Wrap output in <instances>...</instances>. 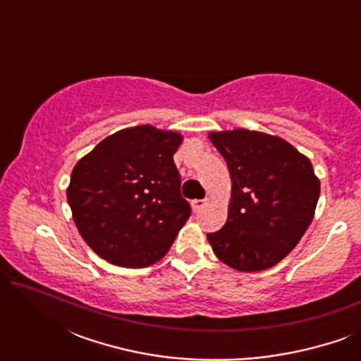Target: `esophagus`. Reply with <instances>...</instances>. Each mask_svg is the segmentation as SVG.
Masks as SVG:
<instances>
[{"label": "esophagus", "mask_w": 361, "mask_h": 361, "mask_svg": "<svg viewBox=\"0 0 361 361\" xmlns=\"http://www.w3.org/2000/svg\"><path fill=\"white\" fill-rule=\"evenodd\" d=\"M205 205H207V199H204V200H199V199L192 200V209H194L195 212H200Z\"/></svg>", "instance_id": "obj_1"}]
</instances>
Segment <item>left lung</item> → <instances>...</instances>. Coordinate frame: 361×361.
<instances>
[{"label":"left lung","instance_id":"left-lung-1","mask_svg":"<svg viewBox=\"0 0 361 361\" xmlns=\"http://www.w3.org/2000/svg\"><path fill=\"white\" fill-rule=\"evenodd\" d=\"M228 166L231 199L221 230L207 235L216 258L256 273L295 248L314 219L320 180L309 157L279 136L250 130L209 135Z\"/></svg>","mask_w":361,"mask_h":361}]
</instances>
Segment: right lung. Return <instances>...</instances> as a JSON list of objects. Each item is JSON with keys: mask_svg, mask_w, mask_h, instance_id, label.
I'll list each match as a JSON object with an SVG mask.
<instances>
[{"mask_svg": "<svg viewBox=\"0 0 361 361\" xmlns=\"http://www.w3.org/2000/svg\"><path fill=\"white\" fill-rule=\"evenodd\" d=\"M182 135L151 125L108 136L73 167L67 200L82 238L103 259L146 268L164 258L190 216L174 164Z\"/></svg>", "mask_w": 361, "mask_h": 361, "instance_id": "right-lung-1", "label": "right lung"}]
</instances>
